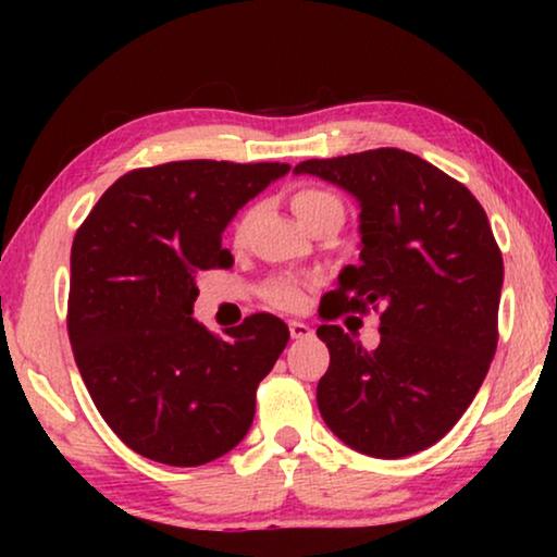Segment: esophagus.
I'll use <instances>...</instances> for the list:
<instances>
[{
    "mask_svg": "<svg viewBox=\"0 0 557 557\" xmlns=\"http://www.w3.org/2000/svg\"><path fill=\"white\" fill-rule=\"evenodd\" d=\"M288 332H292V337L294 339H307V337H311V326L309 324H304V322H288Z\"/></svg>",
    "mask_w": 557,
    "mask_h": 557,
    "instance_id": "34e87169",
    "label": "esophagus"
}]
</instances>
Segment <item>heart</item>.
I'll list each match as a JSON object with an SVG mask.
<instances>
[{
  "label": "heart",
  "mask_w": 557,
  "mask_h": 557,
  "mask_svg": "<svg viewBox=\"0 0 557 557\" xmlns=\"http://www.w3.org/2000/svg\"><path fill=\"white\" fill-rule=\"evenodd\" d=\"M292 210L294 215L299 218L304 227L317 223L319 218L324 215H345V208H342V200L337 195L326 193L322 187H301L292 195ZM243 231V225L238 227ZM304 294H307V286L301 281L294 278H278L271 281L269 288H265V299H269L273 307L281 309H296L304 304Z\"/></svg>",
  "instance_id": "1"
}]
</instances>
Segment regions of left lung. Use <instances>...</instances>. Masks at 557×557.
Returning a JSON list of instances; mask_svg holds the SVG:
<instances>
[{
    "mask_svg": "<svg viewBox=\"0 0 557 557\" xmlns=\"http://www.w3.org/2000/svg\"><path fill=\"white\" fill-rule=\"evenodd\" d=\"M360 202V265L319 304L330 370L319 413L355 451L400 459L446 436L474 400L497 349L505 265L486 212L461 182L403 149L307 159ZM381 311V345L364 350L331 322Z\"/></svg>",
    "mask_w": 557,
    "mask_h": 557,
    "instance_id": "obj_1",
    "label": "left lung"
}]
</instances>
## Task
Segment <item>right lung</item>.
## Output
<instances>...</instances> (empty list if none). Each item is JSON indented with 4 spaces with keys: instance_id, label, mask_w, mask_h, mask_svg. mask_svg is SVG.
<instances>
[{
    "instance_id": "add662e5",
    "label": "right lung",
    "mask_w": 557,
    "mask_h": 557,
    "mask_svg": "<svg viewBox=\"0 0 557 557\" xmlns=\"http://www.w3.org/2000/svg\"><path fill=\"white\" fill-rule=\"evenodd\" d=\"M288 164L187 159L144 166L106 189L71 250L67 334L111 431L151 461L200 467L231 451L256 387L288 342L273 314L225 337L193 319L197 276L233 265L223 231Z\"/></svg>"
}]
</instances>
